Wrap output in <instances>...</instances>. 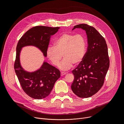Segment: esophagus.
Masks as SVG:
<instances>
[{"instance_id":"34e87169","label":"esophagus","mask_w":124,"mask_h":124,"mask_svg":"<svg viewBox=\"0 0 124 124\" xmlns=\"http://www.w3.org/2000/svg\"><path fill=\"white\" fill-rule=\"evenodd\" d=\"M66 74V73H65V72H61V76H63L64 75H65Z\"/></svg>"}]
</instances>
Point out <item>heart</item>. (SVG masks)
<instances>
[{"instance_id": "1", "label": "heart", "mask_w": 124, "mask_h": 124, "mask_svg": "<svg viewBox=\"0 0 124 124\" xmlns=\"http://www.w3.org/2000/svg\"><path fill=\"white\" fill-rule=\"evenodd\" d=\"M86 40L82 34L64 33L54 42V46H48L46 55L51 63L57 65L62 57L64 59L59 65L62 70H67L79 65L84 59L86 51Z\"/></svg>"}]
</instances>
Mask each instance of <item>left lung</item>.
<instances>
[{"label":"left lung","instance_id":"8db88e82","mask_svg":"<svg viewBox=\"0 0 124 124\" xmlns=\"http://www.w3.org/2000/svg\"><path fill=\"white\" fill-rule=\"evenodd\" d=\"M85 30L88 47L82 62L72 70L74 80L71 89L80 98H89L102 86L109 67L108 46L104 38L93 27L87 24L74 26Z\"/></svg>","mask_w":124,"mask_h":124}]
</instances>
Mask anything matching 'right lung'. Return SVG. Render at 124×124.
I'll use <instances>...</instances> for the list:
<instances>
[{
	"instance_id": "obj_1",
	"label": "right lung",
	"mask_w": 124,
	"mask_h": 124,
	"mask_svg": "<svg viewBox=\"0 0 124 124\" xmlns=\"http://www.w3.org/2000/svg\"><path fill=\"white\" fill-rule=\"evenodd\" d=\"M60 27L37 26L28 30L20 39L16 48L14 69L16 75L24 92L35 99L47 97L56 80L60 77V70L44 61L40 69L34 72L25 70L20 62V54L23 47L32 46L38 48L46 57V50L50 38Z\"/></svg>"
}]
</instances>
